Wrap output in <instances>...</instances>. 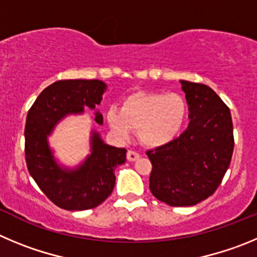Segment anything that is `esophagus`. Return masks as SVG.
<instances>
[{
    "label": "esophagus",
    "mask_w": 257,
    "mask_h": 257,
    "mask_svg": "<svg viewBox=\"0 0 257 257\" xmlns=\"http://www.w3.org/2000/svg\"><path fill=\"white\" fill-rule=\"evenodd\" d=\"M126 159H128V161H136L140 159V154L136 151H132V150H129V151L126 152Z\"/></svg>",
    "instance_id": "1"
}]
</instances>
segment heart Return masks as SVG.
Masks as SVG:
<instances>
[{"label": "heart", "instance_id": "heart-1", "mask_svg": "<svg viewBox=\"0 0 257 257\" xmlns=\"http://www.w3.org/2000/svg\"><path fill=\"white\" fill-rule=\"evenodd\" d=\"M188 116V105L182 94L170 92H136L121 102V107H110L106 121L116 136L128 138L136 131L142 145L161 147L174 141Z\"/></svg>", "mask_w": 257, "mask_h": 257}]
</instances>
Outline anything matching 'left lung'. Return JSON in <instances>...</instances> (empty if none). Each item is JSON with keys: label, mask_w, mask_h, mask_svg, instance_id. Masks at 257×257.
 <instances>
[{"label": "left lung", "mask_w": 257, "mask_h": 257, "mask_svg": "<svg viewBox=\"0 0 257 257\" xmlns=\"http://www.w3.org/2000/svg\"><path fill=\"white\" fill-rule=\"evenodd\" d=\"M189 124L177 140L149 151L150 189L169 206H193L216 191L232 160L234 138L228 106L209 85L179 80Z\"/></svg>", "instance_id": "1"}]
</instances>
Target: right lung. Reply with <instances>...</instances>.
<instances>
[{
	"instance_id": "obj_1",
	"label": "right lung",
	"mask_w": 257,
	"mask_h": 257,
	"mask_svg": "<svg viewBox=\"0 0 257 257\" xmlns=\"http://www.w3.org/2000/svg\"><path fill=\"white\" fill-rule=\"evenodd\" d=\"M107 84L98 79H69L52 83L41 92L28 111L25 124V160L38 187L55 205L70 211L93 209L111 195L115 169L126 161V150L103 142L96 129L89 133V152L75 166H66L55 156L48 138L62 119L94 111V121L102 125L98 110Z\"/></svg>"
}]
</instances>
